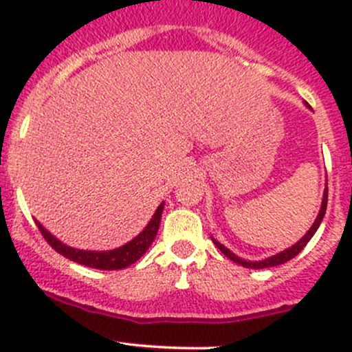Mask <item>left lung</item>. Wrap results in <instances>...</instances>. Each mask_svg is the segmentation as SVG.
I'll list each match as a JSON object with an SVG mask.
<instances>
[{
    "instance_id": "obj_1",
    "label": "left lung",
    "mask_w": 352,
    "mask_h": 352,
    "mask_svg": "<svg viewBox=\"0 0 352 352\" xmlns=\"http://www.w3.org/2000/svg\"><path fill=\"white\" fill-rule=\"evenodd\" d=\"M325 209H327V189H325V192H324V201H322V208H320V212H318L317 219H315V223H314V225H311V228L308 230V233H307V235H305L303 239H301L300 242H298L296 245H293V247H291V248H287V250L281 252V254H276V255H272V257L265 258V261H258V262H247V261H243V258L236 257V255L233 254V252H230L228 248H226V247H223V245L219 243V242H216L214 239H212V242H214L216 247H218L219 250H221L223 254L226 255V257H228V258H232V261H233V262H236V264L243 265V267H248V269H264V267H274V265L285 264V262L291 261V258H293L294 255H298V254H300L301 250H303L305 247H307V243L310 242V239H311V236L315 235V232H317V230H318V226H320L322 219H324V216H325Z\"/></svg>"
}]
</instances>
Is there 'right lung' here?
<instances>
[{"label": "right lung", "instance_id": "1", "mask_svg": "<svg viewBox=\"0 0 352 352\" xmlns=\"http://www.w3.org/2000/svg\"><path fill=\"white\" fill-rule=\"evenodd\" d=\"M163 212V204L158 206L156 212L151 218V221L148 223L146 228L140 233L134 240H131L129 243L122 245L120 248H116V250L109 252H88V250H78V248H71L67 245L61 243L58 239L51 235L44 226L38 221V232L42 233V236L45 239V242L51 245L58 254L65 255L69 261L78 262L81 265H87V267L94 269H104V271H117V269H124L127 265L134 264L138 258H141V255L150 248V245L153 243L156 233H158L160 219H162Z\"/></svg>", "mask_w": 352, "mask_h": 352}]
</instances>
